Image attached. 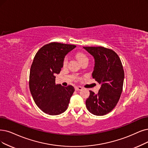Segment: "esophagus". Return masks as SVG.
<instances>
[{"instance_id": "obj_1", "label": "esophagus", "mask_w": 148, "mask_h": 148, "mask_svg": "<svg viewBox=\"0 0 148 148\" xmlns=\"http://www.w3.org/2000/svg\"><path fill=\"white\" fill-rule=\"evenodd\" d=\"M82 87H81V86H76L75 87V90H76V91H78V90H82Z\"/></svg>"}]
</instances>
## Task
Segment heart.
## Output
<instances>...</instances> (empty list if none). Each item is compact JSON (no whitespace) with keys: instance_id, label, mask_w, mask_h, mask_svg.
Wrapping results in <instances>:
<instances>
[{"instance_id":"heart-1","label":"heart","mask_w":148,"mask_h":148,"mask_svg":"<svg viewBox=\"0 0 148 148\" xmlns=\"http://www.w3.org/2000/svg\"><path fill=\"white\" fill-rule=\"evenodd\" d=\"M76 57H77V58L78 59V60L80 62L84 61V60H88L87 56L85 54L82 53H78L76 54ZM68 61H69V58L67 56H66L64 58V61H63V65L64 66H66L67 64Z\"/></svg>"}]
</instances>
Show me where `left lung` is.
Returning <instances> with one entry per match:
<instances>
[{"label":"left lung","mask_w":148,"mask_h":148,"mask_svg":"<svg viewBox=\"0 0 148 148\" xmlns=\"http://www.w3.org/2000/svg\"><path fill=\"white\" fill-rule=\"evenodd\" d=\"M95 59L92 77L101 86L97 94L90 90L86 101L87 110L101 116L114 109L123 90L125 73L119 56L111 49L103 47H83Z\"/></svg>","instance_id":"left-lung-1"}]
</instances>
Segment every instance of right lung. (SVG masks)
Wrapping results in <instances>:
<instances>
[{"instance_id":"obj_1","label":"right lung","mask_w":148,"mask_h":148,"mask_svg":"<svg viewBox=\"0 0 148 148\" xmlns=\"http://www.w3.org/2000/svg\"><path fill=\"white\" fill-rule=\"evenodd\" d=\"M75 45L51 42L38 51L32 64L29 87L34 101L44 113L60 115L66 111L75 88L55 84V75L60 73L64 58Z\"/></svg>"}]
</instances>
